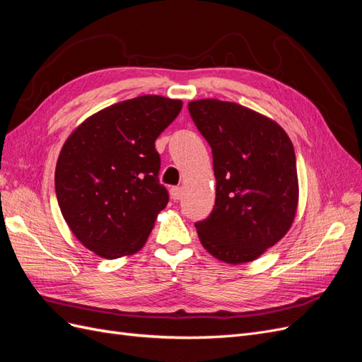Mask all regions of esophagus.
Wrapping results in <instances>:
<instances>
[{"instance_id":"1","label":"esophagus","mask_w":362,"mask_h":362,"mask_svg":"<svg viewBox=\"0 0 362 362\" xmlns=\"http://www.w3.org/2000/svg\"><path fill=\"white\" fill-rule=\"evenodd\" d=\"M170 196H172V199L178 201L181 196H182V189L181 187H172L170 189Z\"/></svg>"}]
</instances>
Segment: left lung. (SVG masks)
I'll return each instance as SVG.
<instances>
[{"instance_id":"obj_1","label":"left lung","mask_w":362,"mask_h":362,"mask_svg":"<svg viewBox=\"0 0 362 362\" xmlns=\"http://www.w3.org/2000/svg\"><path fill=\"white\" fill-rule=\"evenodd\" d=\"M213 152L216 201L196 222L202 246L240 264L258 258L290 229L298 208V170L291 140L273 120L235 103L189 104Z\"/></svg>"}]
</instances>
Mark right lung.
<instances>
[{"label":"right lung","instance_id":"add662e5","mask_svg":"<svg viewBox=\"0 0 362 362\" xmlns=\"http://www.w3.org/2000/svg\"><path fill=\"white\" fill-rule=\"evenodd\" d=\"M181 107L157 95L117 103L84 120L63 145L54 178L59 206L96 255L115 259L145 245L169 202L156 140Z\"/></svg>","mask_w":362,"mask_h":362}]
</instances>
